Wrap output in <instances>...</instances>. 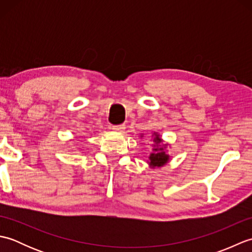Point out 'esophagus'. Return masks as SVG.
Returning <instances> with one entry per match:
<instances>
[{"label": "esophagus", "instance_id": "1", "mask_svg": "<svg viewBox=\"0 0 252 252\" xmlns=\"http://www.w3.org/2000/svg\"><path fill=\"white\" fill-rule=\"evenodd\" d=\"M125 129H126L125 123H122V125H118V126H112V130L117 132H122Z\"/></svg>", "mask_w": 252, "mask_h": 252}]
</instances>
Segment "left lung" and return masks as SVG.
<instances>
[{
  "label": "left lung",
  "instance_id": "left-lung-1",
  "mask_svg": "<svg viewBox=\"0 0 252 252\" xmlns=\"http://www.w3.org/2000/svg\"><path fill=\"white\" fill-rule=\"evenodd\" d=\"M154 142L160 143L161 142V138L159 137V135H156V137L154 138ZM169 160V155L165 154L163 152V148H154V153L149 155V165L151 167H162L163 164L168 162Z\"/></svg>",
  "mask_w": 252,
  "mask_h": 252
}]
</instances>
